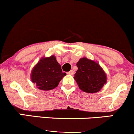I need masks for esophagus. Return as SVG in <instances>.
Instances as JSON below:
<instances>
[{"label":"esophagus","instance_id":"1","mask_svg":"<svg viewBox=\"0 0 134 134\" xmlns=\"http://www.w3.org/2000/svg\"><path fill=\"white\" fill-rule=\"evenodd\" d=\"M67 74H69V75H74V71L73 70H70V71H68V72Z\"/></svg>","mask_w":134,"mask_h":134}]
</instances>
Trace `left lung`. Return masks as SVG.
<instances>
[{
	"instance_id": "1",
	"label": "left lung",
	"mask_w": 134,
	"mask_h": 134,
	"mask_svg": "<svg viewBox=\"0 0 134 134\" xmlns=\"http://www.w3.org/2000/svg\"><path fill=\"white\" fill-rule=\"evenodd\" d=\"M77 66L74 79L83 92L97 93L107 83V74L97 62L83 57L77 62Z\"/></svg>"
}]
</instances>
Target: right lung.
<instances>
[{
  "label": "right lung",
  "mask_w": 134,
  "mask_h": 134,
  "mask_svg": "<svg viewBox=\"0 0 134 134\" xmlns=\"http://www.w3.org/2000/svg\"><path fill=\"white\" fill-rule=\"evenodd\" d=\"M66 75L56 57L52 55L42 57L35 64L31 70V80L39 90L48 91L57 87Z\"/></svg>",
  "instance_id": "right-lung-1"
}]
</instances>
